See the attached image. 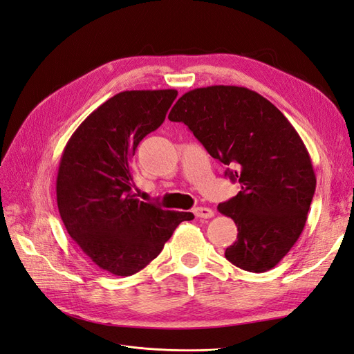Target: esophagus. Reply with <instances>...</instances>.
<instances>
[{
  "label": "esophagus",
  "instance_id": "1",
  "mask_svg": "<svg viewBox=\"0 0 354 354\" xmlns=\"http://www.w3.org/2000/svg\"><path fill=\"white\" fill-rule=\"evenodd\" d=\"M195 216L199 218H212L214 217V211L207 207H198L194 209Z\"/></svg>",
  "mask_w": 354,
  "mask_h": 354
}]
</instances>
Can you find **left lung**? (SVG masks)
<instances>
[{
    "label": "left lung",
    "instance_id": "obj_1",
    "mask_svg": "<svg viewBox=\"0 0 354 354\" xmlns=\"http://www.w3.org/2000/svg\"><path fill=\"white\" fill-rule=\"evenodd\" d=\"M168 120L185 122L212 158L234 168L226 176L241 192L217 207L238 227L226 259L246 272L273 269L301 234L316 189L295 128L261 94L236 85L187 91Z\"/></svg>",
    "mask_w": 354,
    "mask_h": 354
}]
</instances>
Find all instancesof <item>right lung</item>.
Here are the masks:
<instances>
[{
  "instance_id": "right-lung-1",
  "label": "right lung",
  "mask_w": 354,
  "mask_h": 354,
  "mask_svg": "<svg viewBox=\"0 0 354 354\" xmlns=\"http://www.w3.org/2000/svg\"><path fill=\"white\" fill-rule=\"evenodd\" d=\"M177 90L115 94L75 130L60 158L56 195L63 224L102 270L131 276L162 251L192 212L162 209L136 198L131 159L164 122Z\"/></svg>"
}]
</instances>
